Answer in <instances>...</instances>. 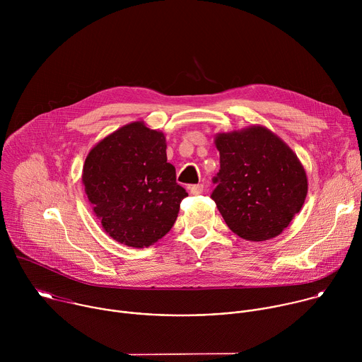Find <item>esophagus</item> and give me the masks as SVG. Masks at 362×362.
I'll return each mask as SVG.
<instances>
[{
  "label": "esophagus",
  "instance_id": "1",
  "mask_svg": "<svg viewBox=\"0 0 362 362\" xmlns=\"http://www.w3.org/2000/svg\"><path fill=\"white\" fill-rule=\"evenodd\" d=\"M189 190H190L192 194L197 196V194H200V193L203 192V185H192V186L189 187Z\"/></svg>",
  "mask_w": 362,
  "mask_h": 362
}]
</instances>
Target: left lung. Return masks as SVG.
Returning a JSON list of instances; mask_svg holds the SVG:
<instances>
[{"label": "left lung", "mask_w": 362, "mask_h": 362, "mask_svg": "<svg viewBox=\"0 0 362 362\" xmlns=\"http://www.w3.org/2000/svg\"><path fill=\"white\" fill-rule=\"evenodd\" d=\"M221 169L212 193L229 229L262 242L281 235L308 193L306 172L293 150L265 126L218 133Z\"/></svg>", "instance_id": "8db88e82"}]
</instances>
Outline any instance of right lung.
<instances>
[{
  "label": "right lung",
  "mask_w": 362,
  "mask_h": 362,
  "mask_svg": "<svg viewBox=\"0 0 362 362\" xmlns=\"http://www.w3.org/2000/svg\"><path fill=\"white\" fill-rule=\"evenodd\" d=\"M163 132L129 123L87 154L81 180L103 230L116 242L147 247L175 225L187 192L168 163Z\"/></svg>",
  "instance_id": "add662e5"
}]
</instances>
